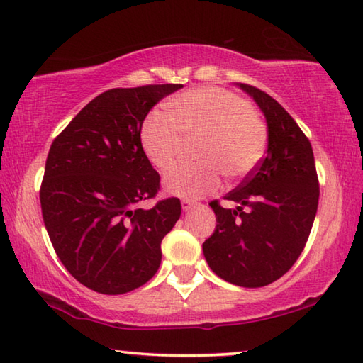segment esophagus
I'll list each match as a JSON object with an SVG mask.
<instances>
[{"label": "esophagus", "mask_w": 363, "mask_h": 363, "mask_svg": "<svg viewBox=\"0 0 363 363\" xmlns=\"http://www.w3.org/2000/svg\"><path fill=\"white\" fill-rule=\"evenodd\" d=\"M181 205H182V210H184V211H189V210H192V208L195 206V201L184 199V200L181 201Z\"/></svg>", "instance_id": "obj_1"}]
</instances>
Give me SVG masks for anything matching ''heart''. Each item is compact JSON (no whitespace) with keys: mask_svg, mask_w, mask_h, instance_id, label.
Listing matches in <instances>:
<instances>
[{"mask_svg":"<svg viewBox=\"0 0 363 363\" xmlns=\"http://www.w3.org/2000/svg\"><path fill=\"white\" fill-rule=\"evenodd\" d=\"M171 115L152 112L140 128V145L160 171L174 167L184 143H194L196 164L164 177V189L199 199L220 186V173L238 181L259 167L267 150V128L243 97L220 88H196L169 102Z\"/></svg>","mask_w":363,"mask_h":363,"instance_id":"obj_1","label":"heart"}]
</instances>
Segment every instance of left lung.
I'll return each instance as SVG.
<instances>
[{
  "mask_svg": "<svg viewBox=\"0 0 363 363\" xmlns=\"http://www.w3.org/2000/svg\"><path fill=\"white\" fill-rule=\"evenodd\" d=\"M237 86L253 97L267 121V155L240 186L210 206L216 229L203 243L208 266L229 284L259 288L272 284L303 253L318 205L314 152L291 115L264 91Z\"/></svg>",
  "mask_w": 363,
  "mask_h": 363,
  "instance_id": "obj_1",
  "label": "left lung"
}]
</instances>
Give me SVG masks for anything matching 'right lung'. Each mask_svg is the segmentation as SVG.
<instances>
[{
  "mask_svg": "<svg viewBox=\"0 0 363 363\" xmlns=\"http://www.w3.org/2000/svg\"><path fill=\"white\" fill-rule=\"evenodd\" d=\"M182 84L115 88L94 97L52 140L40 189L43 220L60 262L79 284L123 294L149 281L162 240L181 216L176 196L139 208L160 190L140 145L157 102Z\"/></svg>",
  "mask_w": 363,
  "mask_h": 363,
  "instance_id": "right-lung-1",
  "label": "right lung"
}]
</instances>
